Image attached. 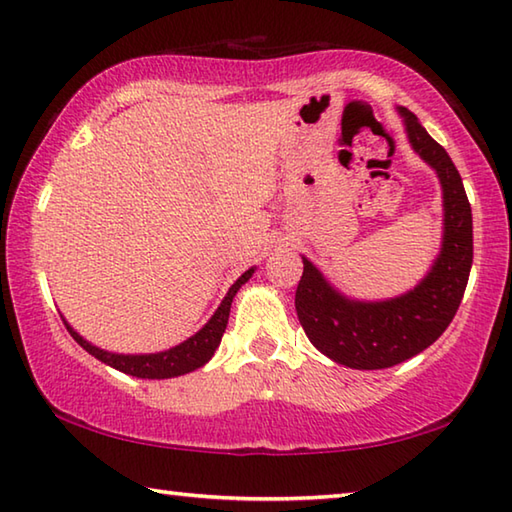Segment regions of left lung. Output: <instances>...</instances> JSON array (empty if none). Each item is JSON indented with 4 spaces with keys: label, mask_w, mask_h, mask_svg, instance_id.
Wrapping results in <instances>:
<instances>
[{
    "label": "left lung",
    "mask_w": 512,
    "mask_h": 512,
    "mask_svg": "<svg viewBox=\"0 0 512 512\" xmlns=\"http://www.w3.org/2000/svg\"><path fill=\"white\" fill-rule=\"evenodd\" d=\"M407 136L443 185V248L414 291L387 302H353L324 280L309 259L295 291L297 318L313 347L353 369H385L427 349L450 327L472 266V210L448 152L401 107Z\"/></svg>",
    "instance_id": "obj_1"
}]
</instances>
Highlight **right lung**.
Masks as SVG:
<instances>
[{
  "label": "right lung",
  "mask_w": 512,
  "mask_h": 512,
  "mask_svg": "<svg viewBox=\"0 0 512 512\" xmlns=\"http://www.w3.org/2000/svg\"><path fill=\"white\" fill-rule=\"evenodd\" d=\"M250 275H253V268L246 271L235 284L230 286V291L226 293L224 302H221V306L215 311V315H212L210 322L199 333H194L192 338L181 342L179 347L167 349V351H161V353H150V356H123V353L102 351L94 345H89L87 340H82L78 333L69 327L67 322H64V324H67V331L71 333L73 340H76L82 349L89 351L91 356L98 358L100 362H105V365L123 371V374L136 376V378L183 376V374H188V371L203 367L212 358V353H215V349L219 347L221 336H224V331H226L232 297H235V293L239 291L241 284H246L250 280Z\"/></svg>",
  "instance_id": "1"
}]
</instances>
